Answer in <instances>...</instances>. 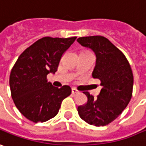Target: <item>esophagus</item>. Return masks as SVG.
<instances>
[{
  "instance_id": "obj_1",
  "label": "esophagus",
  "mask_w": 146,
  "mask_h": 146,
  "mask_svg": "<svg viewBox=\"0 0 146 146\" xmlns=\"http://www.w3.org/2000/svg\"><path fill=\"white\" fill-rule=\"evenodd\" d=\"M71 92H72V94H77L79 93V91L76 90L75 88H71Z\"/></svg>"
}]
</instances>
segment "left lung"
<instances>
[{"label": "left lung", "mask_w": 146, "mask_h": 146, "mask_svg": "<svg viewBox=\"0 0 146 146\" xmlns=\"http://www.w3.org/2000/svg\"><path fill=\"white\" fill-rule=\"evenodd\" d=\"M77 42L96 54L94 79L100 80L103 88L97 98L84 93L88 102L78 107L80 118L89 125L104 126L113 121L129 104L133 87V75L129 63L121 50L102 36L82 37Z\"/></svg>", "instance_id": "8db88e82"}]
</instances>
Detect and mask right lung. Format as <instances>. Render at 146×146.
<instances>
[{
	"mask_svg": "<svg viewBox=\"0 0 146 146\" xmlns=\"http://www.w3.org/2000/svg\"><path fill=\"white\" fill-rule=\"evenodd\" d=\"M76 39L45 37L25 49L12 69L9 86L17 109L34 123L45 122L56 116L63 99L71 88H58L47 82L46 76L57 71L62 54Z\"/></svg>",
	"mask_w": 146,
	"mask_h": 146,
	"instance_id": "1",
	"label": "right lung"
}]
</instances>
